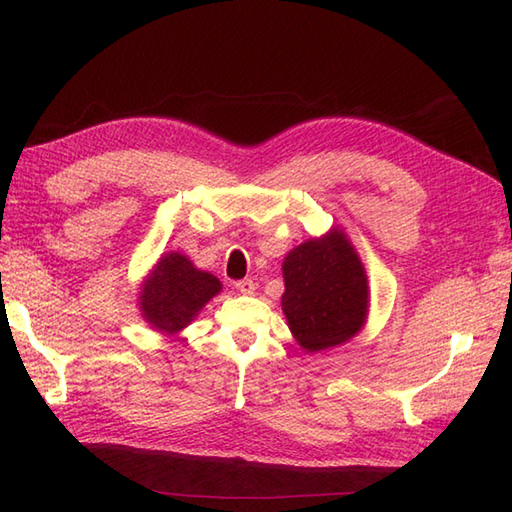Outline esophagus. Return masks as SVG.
Segmentation results:
<instances>
[{"instance_id": "34e87169", "label": "esophagus", "mask_w": 512, "mask_h": 512, "mask_svg": "<svg viewBox=\"0 0 512 512\" xmlns=\"http://www.w3.org/2000/svg\"><path fill=\"white\" fill-rule=\"evenodd\" d=\"M235 288L242 292V295H253V292H255V281L253 279H242V281H237Z\"/></svg>"}]
</instances>
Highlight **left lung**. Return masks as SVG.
I'll return each instance as SVG.
<instances>
[{
  "label": "left lung",
  "instance_id": "8db88e82",
  "mask_svg": "<svg viewBox=\"0 0 512 512\" xmlns=\"http://www.w3.org/2000/svg\"><path fill=\"white\" fill-rule=\"evenodd\" d=\"M281 310L306 352L347 343L363 330L369 312L365 266L343 228L306 239L284 257Z\"/></svg>",
  "mask_w": 512,
  "mask_h": 512
}]
</instances>
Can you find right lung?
<instances>
[{"instance_id": "obj_1", "label": "right lung", "mask_w": 512, "mask_h": 512, "mask_svg": "<svg viewBox=\"0 0 512 512\" xmlns=\"http://www.w3.org/2000/svg\"><path fill=\"white\" fill-rule=\"evenodd\" d=\"M220 290L222 281L215 275L195 268L178 250H169L140 284L138 308L151 328L173 336L187 328Z\"/></svg>"}]
</instances>
